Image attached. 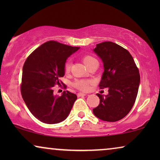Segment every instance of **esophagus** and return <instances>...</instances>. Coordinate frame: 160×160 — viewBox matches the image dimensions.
<instances>
[{"mask_svg":"<svg viewBox=\"0 0 160 160\" xmlns=\"http://www.w3.org/2000/svg\"><path fill=\"white\" fill-rule=\"evenodd\" d=\"M77 95H78V97H82V96H85V95H86V94L82 93V92H78L77 94Z\"/></svg>","mask_w":160,"mask_h":160,"instance_id":"obj_1","label":"esophagus"}]
</instances>
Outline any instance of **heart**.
I'll return each instance as SVG.
<instances>
[{"instance_id": "heart-1", "label": "heart", "mask_w": 160, "mask_h": 160, "mask_svg": "<svg viewBox=\"0 0 160 160\" xmlns=\"http://www.w3.org/2000/svg\"><path fill=\"white\" fill-rule=\"evenodd\" d=\"M82 60L83 62L84 63V65L87 67L89 65H90L92 62H94V61L97 60L95 58H93L92 56L91 55H84L82 57ZM71 63L70 61H68L65 63L64 65V70L65 73H69L70 71H71ZM91 82L89 80H84V79H78L76 80L75 82H73V87L75 88L79 89L81 91H87L89 88V84H90Z\"/></svg>"}]
</instances>
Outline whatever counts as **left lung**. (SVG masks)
Here are the masks:
<instances>
[{"instance_id":"1","label":"left lung","mask_w":160,"mask_h":160,"mask_svg":"<svg viewBox=\"0 0 160 160\" xmlns=\"http://www.w3.org/2000/svg\"><path fill=\"white\" fill-rule=\"evenodd\" d=\"M94 52L103 62L99 87H108V94H97L100 103L93 113L102 121H119L128 114L136 100L140 84L138 68L130 52L115 43H98Z\"/></svg>"}]
</instances>
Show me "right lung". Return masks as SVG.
Here are the masks:
<instances>
[{"instance_id":"add662e5","label":"right lung","mask_w":160,"mask_h":160,"mask_svg":"<svg viewBox=\"0 0 160 160\" xmlns=\"http://www.w3.org/2000/svg\"><path fill=\"white\" fill-rule=\"evenodd\" d=\"M78 49L49 41L35 49L24 63L22 97L39 121L57 124L68 116L77 96L69 91H64L61 96L54 95L53 87L62 84L60 78L65 75L67 58ZM63 87L66 85L63 84Z\"/></svg>"}]
</instances>
